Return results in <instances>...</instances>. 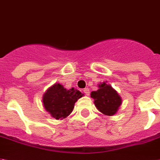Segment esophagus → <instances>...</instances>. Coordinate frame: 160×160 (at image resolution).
Listing matches in <instances>:
<instances>
[{
  "label": "esophagus",
  "instance_id": "1",
  "mask_svg": "<svg viewBox=\"0 0 160 160\" xmlns=\"http://www.w3.org/2000/svg\"><path fill=\"white\" fill-rule=\"evenodd\" d=\"M83 91H84V94H85V95H87V96L89 95V88H85V89H84V90H83Z\"/></svg>",
  "mask_w": 160,
  "mask_h": 160
}]
</instances>
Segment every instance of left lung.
Segmentation results:
<instances>
[{
	"mask_svg": "<svg viewBox=\"0 0 160 160\" xmlns=\"http://www.w3.org/2000/svg\"><path fill=\"white\" fill-rule=\"evenodd\" d=\"M97 91L91 92L90 95L94 100V104L98 111L107 116H112L117 112L122 103V98L115 89L106 82L98 85Z\"/></svg>",
	"mask_w": 160,
	"mask_h": 160,
	"instance_id": "1",
	"label": "left lung"
}]
</instances>
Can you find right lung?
<instances>
[{"instance_id": "add662e5", "label": "right lung", "mask_w": 160, "mask_h": 160, "mask_svg": "<svg viewBox=\"0 0 160 160\" xmlns=\"http://www.w3.org/2000/svg\"><path fill=\"white\" fill-rule=\"evenodd\" d=\"M82 96L77 89H67L62 84H56L44 93L42 102L51 116L56 119H63L73 111L75 102Z\"/></svg>"}]
</instances>
